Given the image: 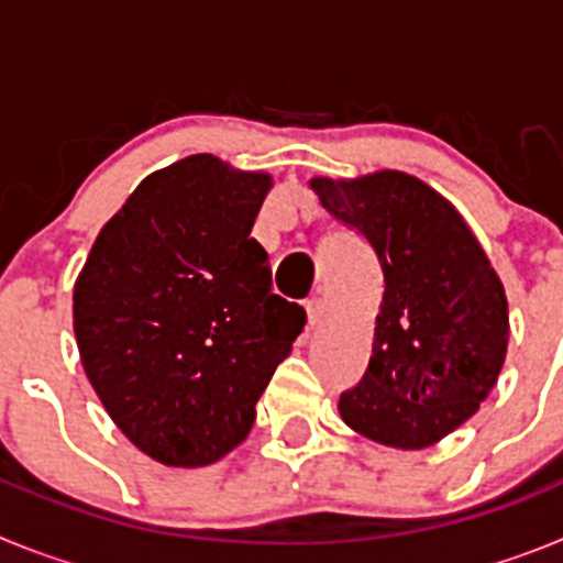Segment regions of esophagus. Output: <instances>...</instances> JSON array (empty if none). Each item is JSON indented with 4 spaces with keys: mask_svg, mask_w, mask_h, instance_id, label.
I'll use <instances>...</instances> for the list:
<instances>
[{
    "mask_svg": "<svg viewBox=\"0 0 563 563\" xmlns=\"http://www.w3.org/2000/svg\"><path fill=\"white\" fill-rule=\"evenodd\" d=\"M324 316H327L324 298H310V301H307V321H310L312 330L324 324Z\"/></svg>",
    "mask_w": 563,
    "mask_h": 563,
    "instance_id": "1",
    "label": "esophagus"
}]
</instances>
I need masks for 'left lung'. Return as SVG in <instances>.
I'll return each instance as SVG.
<instances>
[{
  "instance_id": "obj_1",
  "label": "left lung",
  "mask_w": 563,
  "mask_h": 563,
  "mask_svg": "<svg viewBox=\"0 0 563 563\" xmlns=\"http://www.w3.org/2000/svg\"><path fill=\"white\" fill-rule=\"evenodd\" d=\"M327 211L355 228L383 271L369 366L338 400L343 422L417 451L474 417L507 355V298L454 206L402 172L312 177Z\"/></svg>"
}]
</instances>
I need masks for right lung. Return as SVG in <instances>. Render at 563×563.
I'll use <instances>...</instances> for the list:
<instances>
[{
  "label": "right lung",
  "instance_id": "1",
  "mask_svg": "<svg viewBox=\"0 0 563 563\" xmlns=\"http://www.w3.org/2000/svg\"><path fill=\"white\" fill-rule=\"evenodd\" d=\"M273 180L213 154L148 174L101 228L73 290L84 372L152 460L202 467L245 440L305 307L271 290L251 239Z\"/></svg>",
  "mask_w": 563,
  "mask_h": 563
}]
</instances>
